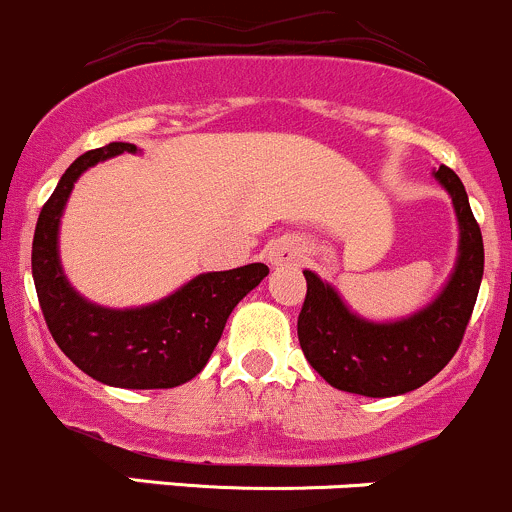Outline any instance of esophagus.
<instances>
[{"label": "esophagus", "instance_id": "1", "mask_svg": "<svg viewBox=\"0 0 512 512\" xmlns=\"http://www.w3.org/2000/svg\"><path fill=\"white\" fill-rule=\"evenodd\" d=\"M267 260L272 265H294L299 262V245L294 237H277L267 247Z\"/></svg>", "mask_w": 512, "mask_h": 512}]
</instances>
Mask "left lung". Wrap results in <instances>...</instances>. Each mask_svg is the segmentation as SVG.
I'll return each instance as SVG.
<instances>
[{
	"label": "left lung",
	"mask_w": 512,
	"mask_h": 512,
	"mask_svg": "<svg viewBox=\"0 0 512 512\" xmlns=\"http://www.w3.org/2000/svg\"><path fill=\"white\" fill-rule=\"evenodd\" d=\"M436 178L451 193L461 225L456 272L436 302L401 322L374 324L349 312L314 272H304L299 347L334 389L374 399L406 394L431 381L461 347L483 280V235L461 178L448 165L436 170Z\"/></svg>",
	"instance_id": "obj_1"
}]
</instances>
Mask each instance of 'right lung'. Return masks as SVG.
<instances>
[{"label":"right lung","mask_w":512,"mask_h":512,"mask_svg":"<svg viewBox=\"0 0 512 512\" xmlns=\"http://www.w3.org/2000/svg\"><path fill=\"white\" fill-rule=\"evenodd\" d=\"M133 143H108L66 168L41 208L32 242V275L46 327L59 349L91 379L121 389H173L203 371L235 304L270 275L262 262L208 272L170 297L138 309H106L71 289L59 265V218L76 178Z\"/></svg>","instance_id":"1"}]
</instances>
